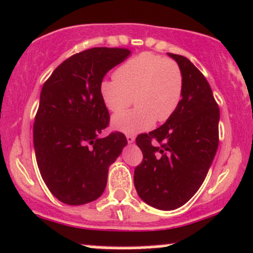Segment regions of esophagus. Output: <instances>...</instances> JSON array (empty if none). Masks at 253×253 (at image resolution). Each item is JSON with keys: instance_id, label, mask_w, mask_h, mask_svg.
<instances>
[{"instance_id": "esophagus-1", "label": "esophagus", "mask_w": 253, "mask_h": 253, "mask_svg": "<svg viewBox=\"0 0 253 253\" xmlns=\"http://www.w3.org/2000/svg\"><path fill=\"white\" fill-rule=\"evenodd\" d=\"M126 141L127 143H132L135 141V136L134 135H126Z\"/></svg>"}]
</instances>
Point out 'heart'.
Listing matches in <instances>:
<instances>
[{"label": "heart", "instance_id": "b5f03b06", "mask_svg": "<svg viewBox=\"0 0 253 253\" xmlns=\"http://www.w3.org/2000/svg\"><path fill=\"white\" fill-rule=\"evenodd\" d=\"M99 94L111 112L126 108L135 96L138 107L116 115L112 126L126 134H137L174 113L183 95V74L172 59L142 52L119 65L115 79L101 81Z\"/></svg>", "mask_w": 253, "mask_h": 253}]
</instances>
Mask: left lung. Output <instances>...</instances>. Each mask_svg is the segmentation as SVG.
Segmentation results:
<instances>
[{
  "mask_svg": "<svg viewBox=\"0 0 253 253\" xmlns=\"http://www.w3.org/2000/svg\"><path fill=\"white\" fill-rule=\"evenodd\" d=\"M183 74V95L158 129L136 137L143 154L134 184L142 201L160 211L185 204L201 188L218 146V110L204 75L184 56L169 53Z\"/></svg>",
  "mask_w": 253,
  "mask_h": 253,
  "instance_id": "left-lung-1",
  "label": "left lung"
}]
</instances>
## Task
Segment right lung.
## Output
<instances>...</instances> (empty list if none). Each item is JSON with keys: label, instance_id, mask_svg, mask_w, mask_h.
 I'll return each instance as SVG.
<instances>
[{"label": "right lung", "instance_id": "add662e5", "mask_svg": "<svg viewBox=\"0 0 253 253\" xmlns=\"http://www.w3.org/2000/svg\"><path fill=\"white\" fill-rule=\"evenodd\" d=\"M131 51L92 47L65 59L42 88L33 124V143L42 180L69 206L92 202L106 188L109 166L127 143L123 132L99 137L110 113L99 84Z\"/></svg>", "mask_w": 253, "mask_h": 253}]
</instances>
